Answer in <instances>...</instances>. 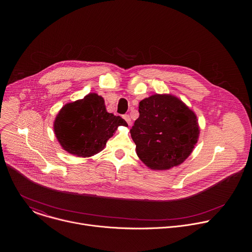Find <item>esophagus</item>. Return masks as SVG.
Wrapping results in <instances>:
<instances>
[{"instance_id":"1","label":"esophagus","mask_w":252,"mask_h":252,"mask_svg":"<svg viewBox=\"0 0 252 252\" xmlns=\"http://www.w3.org/2000/svg\"><path fill=\"white\" fill-rule=\"evenodd\" d=\"M123 118H124V119H125V121H126V122H127V123H128V124H129V125H130V124H131V123H132V120H131V117H130V116H129V115H128V114H124V115H123Z\"/></svg>"}]
</instances>
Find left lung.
<instances>
[{"instance_id":"8db88e82","label":"left lung","mask_w":252,"mask_h":252,"mask_svg":"<svg viewBox=\"0 0 252 252\" xmlns=\"http://www.w3.org/2000/svg\"><path fill=\"white\" fill-rule=\"evenodd\" d=\"M140 116L130 130L137 154L152 170L181 164L199 137L195 113L172 95H153L140 102Z\"/></svg>"}]
</instances>
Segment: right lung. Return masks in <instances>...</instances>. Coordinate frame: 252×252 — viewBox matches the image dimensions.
Instances as JSON below:
<instances>
[{
  "mask_svg": "<svg viewBox=\"0 0 252 252\" xmlns=\"http://www.w3.org/2000/svg\"><path fill=\"white\" fill-rule=\"evenodd\" d=\"M121 125L128 124L120 116L108 113L101 96L90 93L61 108L54 121V132L66 151L89 157L100 152Z\"/></svg>",
  "mask_w": 252,
  "mask_h": 252,
  "instance_id": "right-lung-1",
  "label": "right lung"
}]
</instances>
